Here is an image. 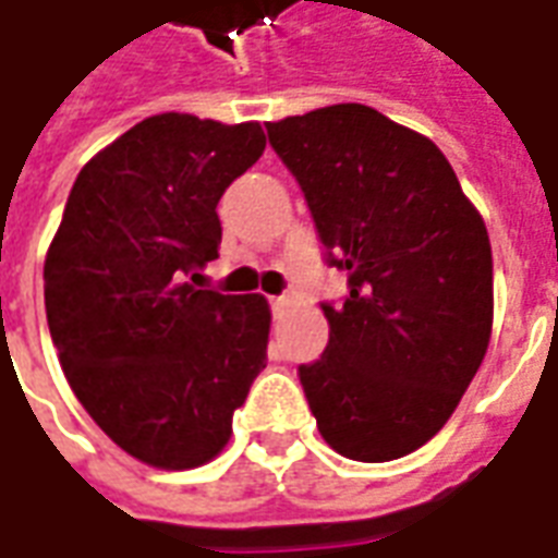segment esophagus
Masks as SVG:
<instances>
[{"mask_svg":"<svg viewBox=\"0 0 558 558\" xmlns=\"http://www.w3.org/2000/svg\"><path fill=\"white\" fill-rule=\"evenodd\" d=\"M283 305H290V299H287V295H271V307H275V311H280Z\"/></svg>","mask_w":558,"mask_h":558,"instance_id":"obj_1","label":"esophagus"}]
</instances>
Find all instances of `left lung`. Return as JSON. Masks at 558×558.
Wrapping results in <instances>:
<instances>
[{
    "mask_svg": "<svg viewBox=\"0 0 558 558\" xmlns=\"http://www.w3.org/2000/svg\"><path fill=\"white\" fill-rule=\"evenodd\" d=\"M295 174L344 305L299 368L323 441L356 462L414 453L450 420L493 335V247L435 142L368 105L266 123Z\"/></svg>",
    "mask_w": 558,
    "mask_h": 558,
    "instance_id": "left-lung-1",
    "label": "left lung"
}]
</instances>
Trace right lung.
I'll return each instance as SVG.
<instances>
[{
    "label": "right lung",
    "mask_w": 558,
    "mask_h": 558,
    "mask_svg": "<svg viewBox=\"0 0 558 558\" xmlns=\"http://www.w3.org/2000/svg\"><path fill=\"white\" fill-rule=\"evenodd\" d=\"M263 150L259 123L147 117L81 169L50 241L45 307L65 380L144 465L211 462L266 368V299L193 287L217 259V202Z\"/></svg>",
    "instance_id": "right-lung-1"
}]
</instances>
